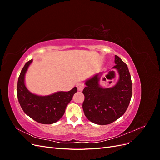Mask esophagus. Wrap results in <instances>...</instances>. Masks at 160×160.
<instances>
[{
    "label": "esophagus",
    "mask_w": 160,
    "mask_h": 160,
    "mask_svg": "<svg viewBox=\"0 0 160 160\" xmlns=\"http://www.w3.org/2000/svg\"><path fill=\"white\" fill-rule=\"evenodd\" d=\"M77 89H78V91H82L85 88V85H84V83H82V82H80V83H77Z\"/></svg>",
    "instance_id": "34e87169"
}]
</instances>
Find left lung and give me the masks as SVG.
<instances>
[{
    "label": "left lung",
    "instance_id": "1",
    "mask_svg": "<svg viewBox=\"0 0 160 160\" xmlns=\"http://www.w3.org/2000/svg\"><path fill=\"white\" fill-rule=\"evenodd\" d=\"M115 63L112 69L118 71L119 78L113 86H101L103 72L95 74L85 82L83 109L87 118L95 124L108 125L118 119L127 110L132 98V83L128 67L117 55Z\"/></svg>",
    "mask_w": 160,
    "mask_h": 160
}]
</instances>
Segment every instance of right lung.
<instances>
[{
	"label": "right lung",
	"instance_id": "add662e5",
	"mask_svg": "<svg viewBox=\"0 0 160 160\" xmlns=\"http://www.w3.org/2000/svg\"><path fill=\"white\" fill-rule=\"evenodd\" d=\"M32 59L27 62L19 75L17 97L22 110L28 116L42 124H52L64 115L67 105L77 91L76 87L69 91H57L49 95L34 94L25 85V74Z\"/></svg>",
	"mask_w": 160,
	"mask_h": 160
}]
</instances>
